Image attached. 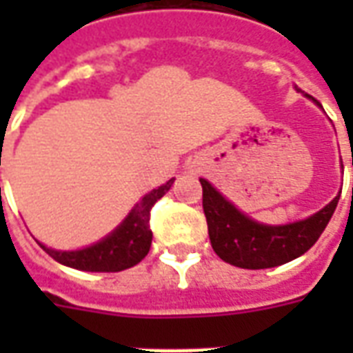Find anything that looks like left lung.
Wrapping results in <instances>:
<instances>
[{
  "label": "left lung",
  "instance_id": "left-lung-1",
  "mask_svg": "<svg viewBox=\"0 0 353 353\" xmlns=\"http://www.w3.org/2000/svg\"><path fill=\"white\" fill-rule=\"evenodd\" d=\"M200 185L208 234L214 252L225 263L250 270L280 266L308 252L331 221L341 199L339 194L323 210L304 221L268 227L238 212L206 179H200Z\"/></svg>",
  "mask_w": 353,
  "mask_h": 353
}]
</instances>
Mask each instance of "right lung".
Listing matches in <instances>:
<instances>
[{"mask_svg": "<svg viewBox=\"0 0 353 353\" xmlns=\"http://www.w3.org/2000/svg\"><path fill=\"white\" fill-rule=\"evenodd\" d=\"M172 183H174V179L161 185L159 189L147 192L115 232H111L108 238H103L101 242L90 245L87 250L57 252V250H49L45 245H41V248L54 261L65 266L77 268V270L121 272V270L132 268L149 253L151 240H153V232L149 227L151 208L154 206L157 200L166 194Z\"/></svg>", "mask_w": 353, "mask_h": 353, "instance_id": "add662e5", "label": "right lung"}]
</instances>
